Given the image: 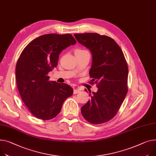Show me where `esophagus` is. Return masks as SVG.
Instances as JSON below:
<instances>
[{
    "instance_id": "esophagus-1",
    "label": "esophagus",
    "mask_w": 156,
    "mask_h": 156,
    "mask_svg": "<svg viewBox=\"0 0 156 156\" xmlns=\"http://www.w3.org/2000/svg\"><path fill=\"white\" fill-rule=\"evenodd\" d=\"M73 88H74V91H73L74 94H77V93H78L80 91V90L76 86L73 87Z\"/></svg>"
}]
</instances>
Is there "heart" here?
<instances>
[{"mask_svg":"<svg viewBox=\"0 0 156 156\" xmlns=\"http://www.w3.org/2000/svg\"><path fill=\"white\" fill-rule=\"evenodd\" d=\"M86 51V50H84V49H77L75 50V53H83V52H85Z\"/></svg>","mask_w":156,"mask_h":156,"instance_id":"b5f03b06","label":"heart"}]
</instances>
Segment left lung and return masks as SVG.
Segmentation results:
<instances>
[{
  "instance_id": "obj_1",
  "label": "left lung",
  "mask_w": 156,
  "mask_h": 156,
  "mask_svg": "<svg viewBox=\"0 0 156 156\" xmlns=\"http://www.w3.org/2000/svg\"><path fill=\"white\" fill-rule=\"evenodd\" d=\"M74 36L91 53L90 84H96L98 88L97 92L92 94L89 91L91 99L81 107V114L93 124L107 122L115 116L127 93L128 66L125 56L117 43L108 36L91 33Z\"/></svg>"
}]
</instances>
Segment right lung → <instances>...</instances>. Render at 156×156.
Returning a JSON list of instances; mask_svg holds the SVG:
<instances>
[{
	"mask_svg": "<svg viewBox=\"0 0 156 156\" xmlns=\"http://www.w3.org/2000/svg\"><path fill=\"white\" fill-rule=\"evenodd\" d=\"M76 43L69 34H44L31 41L20 54L16 67L17 88L24 104L37 119L56 117L65 100L73 95L69 85L49 81L48 74L57 66L61 52Z\"/></svg>",
	"mask_w": 156,
	"mask_h": 156,
	"instance_id": "obj_1",
	"label": "right lung"
}]
</instances>
